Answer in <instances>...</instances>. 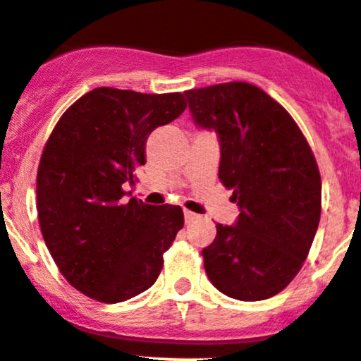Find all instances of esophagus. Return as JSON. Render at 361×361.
I'll list each match as a JSON object with an SVG mask.
<instances>
[{
  "label": "esophagus",
  "instance_id": "esophagus-1",
  "mask_svg": "<svg viewBox=\"0 0 361 361\" xmlns=\"http://www.w3.org/2000/svg\"><path fill=\"white\" fill-rule=\"evenodd\" d=\"M184 217H185V223H191V221L198 219V214L191 212V210H184Z\"/></svg>",
  "mask_w": 361,
  "mask_h": 361
}]
</instances>
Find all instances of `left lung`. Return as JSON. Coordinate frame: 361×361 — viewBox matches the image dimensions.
<instances>
[{
  "label": "left lung",
  "mask_w": 361,
  "mask_h": 361,
  "mask_svg": "<svg viewBox=\"0 0 361 361\" xmlns=\"http://www.w3.org/2000/svg\"><path fill=\"white\" fill-rule=\"evenodd\" d=\"M196 124L221 140L219 180L240 207L203 249L210 283L226 297L265 300L300 272L321 216V176L302 130L249 82L185 91Z\"/></svg>",
  "instance_id": "1"
}]
</instances>
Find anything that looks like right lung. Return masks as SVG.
Instances as JSON below:
<instances>
[{"label":"right lung","mask_w":361,"mask_h":361,"mask_svg":"<svg viewBox=\"0 0 361 361\" xmlns=\"http://www.w3.org/2000/svg\"><path fill=\"white\" fill-rule=\"evenodd\" d=\"M188 106L182 92H85L59 117L37 173L40 230L64 279L85 297L124 302L149 290L184 226L177 205L124 202L152 130Z\"/></svg>","instance_id":"1"}]
</instances>
